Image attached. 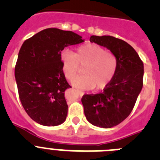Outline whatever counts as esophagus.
Wrapping results in <instances>:
<instances>
[{
    "label": "esophagus",
    "mask_w": 160,
    "mask_h": 160,
    "mask_svg": "<svg viewBox=\"0 0 160 160\" xmlns=\"http://www.w3.org/2000/svg\"><path fill=\"white\" fill-rule=\"evenodd\" d=\"M77 91H78V94H79V96H80V97H82V96L84 94V92H83V91H82V90H77Z\"/></svg>",
    "instance_id": "1"
}]
</instances>
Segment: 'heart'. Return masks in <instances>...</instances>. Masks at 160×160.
Instances as JSON below:
<instances>
[{
  "mask_svg": "<svg viewBox=\"0 0 160 160\" xmlns=\"http://www.w3.org/2000/svg\"><path fill=\"white\" fill-rule=\"evenodd\" d=\"M62 70L66 78L71 80L83 66L84 74L73 79L72 84L80 89L97 90L107 87L117 69V59L114 53L97 44L88 43L79 46L76 53L64 50L61 53Z\"/></svg>",
  "mask_w": 160,
  "mask_h": 160,
  "instance_id": "1",
  "label": "heart"
}]
</instances>
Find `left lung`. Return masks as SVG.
Here are the masks:
<instances>
[{"instance_id": "8db88e82", "label": "left lung", "mask_w": 160, "mask_h": 160, "mask_svg": "<svg viewBox=\"0 0 160 160\" xmlns=\"http://www.w3.org/2000/svg\"><path fill=\"white\" fill-rule=\"evenodd\" d=\"M90 42L107 47L116 57L117 69L103 91L84 94L86 118L96 127L111 128L129 116L143 84V62L128 42L112 36H91Z\"/></svg>"}]
</instances>
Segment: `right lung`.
Listing matches in <instances>:
<instances>
[{"label":"right lung","mask_w":160,"mask_h":160,"mask_svg":"<svg viewBox=\"0 0 160 160\" xmlns=\"http://www.w3.org/2000/svg\"><path fill=\"white\" fill-rule=\"evenodd\" d=\"M84 42L72 31L49 28L22 44L15 66V78L22 107L43 126L64 122L68 105L65 90L70 88L62 70L64 48Z\"/></svg>","instance_id":"1"}]
</instances>
